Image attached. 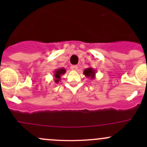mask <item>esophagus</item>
Returning <instances> with one entry per match:
<instances>
[{
  "label": "esophagus",
  "instance_id": "34e87169",
  "mask_svg": "<svg viewBox=\"0 0 147 147\" xmlns=\"http://www.w3.org/2000/svg\"><path fill=\"white\" fill-rule=\"evenodd\" d=\"M78 67H79L78 66V65H72V66H71V69H72V70H74V71H78Z\"/></svg>",
  "mask_w": 147,
  "mask_h": 147
}]
</instances>
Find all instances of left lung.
I'll return each instance as SVG.
<instances>
[{
    "label": "left lung",
    "instance_id": "left-lung-1",
    "mask_svg": "<svg viewBox=\"0 0 147 147\" xmlns=\"http://www.w3.org/2000/svg\"><path fill=\"white\" fill-rule=\"evenodd\" d=\"M84 75H85L87 78H90V79L92 80L95 78V74H96V71L95 69H93L92 67H88L86 68L85 69L83 72Z\"/></svg>",
    "mask_w": 147,
    "mask_h": 147
}]
</instances>
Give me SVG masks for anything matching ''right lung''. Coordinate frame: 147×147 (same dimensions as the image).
Returning a JSON list of instances; mask_svg holds the SVG:
<instances>
[{
	"instance_id": "obj_1",
	"label": "right lung",
	"mask_w": 147,
	"mask_h": 147,
	"mask_svg": "<svg viewBox=\"0 0 147 147\" xmlns=\"http://www.w3.org/2000/svg\"><path fill=\"white\" fill-rule=\"evenodd\" d=\"M66 72V69L64 67L58 68L56 70H55L54 73H53V77L55 78V82L56 83H58L60 81V76Z\"/></svg>"
}]
</instances>
